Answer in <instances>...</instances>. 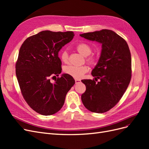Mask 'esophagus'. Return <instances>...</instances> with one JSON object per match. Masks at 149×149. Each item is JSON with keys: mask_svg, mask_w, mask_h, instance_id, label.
<instances>
[{"mask_svg": "<svg viewBox=\"0 0 149 149\" xmlns=\"http://www.w3.org/2000/svg\"><path fill=\"white\" fill-rule=\"evenodd\" d=\"M81 83V81L79 79H75V83L76 84H79Z\"/></svg>", "mask_w": 149, "mask_h": 149, "instance_id": "34e87169", "label": "esophagus"}]
</instances>
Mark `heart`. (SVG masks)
<instances>
[{"mask_svg":"<svg viewBox=\"0 0 149 149\" xmlns=\"http://www.w3.org/2000/svg\"><path fill=\"white\" fill-rule=\"evenodd\" d=\"M77 51L84 56H88L92 52V48L88 44L86 43H80L76 47ZM60 58L64 63H68L69 62V55L67 50L64 49L60 53ZM88 63L94 66L96 64L97 59L94 56H89L86 58ZM65 73L71 76L76 79H81L88 71V68L86 66H76L73 65H68L65 66L63 68Z\"/></svg>","mask_w":149,"mask_h":149,"instance_id":"b5f03b06","label":"heart"}]
</instances>
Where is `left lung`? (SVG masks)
<instances>
[{
	"label": "left lung",
	"mask_w": 149,
	"mask_h": 149,
	"mask_svg": "<svg viewBox=\"0 0 149 149\" xmlns=\"http://www.w3.org/2000/svg\"><path fill=\"white\" fill-rule=\"evenodd\" d=\"M86 39L102 44L101 56L92 71L94 79H84L86 89L81 100L89 111L104 113L116 105L125 92L131 79V55L125 40L114 31L81 34Z\"/></svg>",
	"instance_id": "obj_1"
}]
</instances>
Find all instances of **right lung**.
Here are the masks:
<instances>
[{
  "label": "right lung",
  "instance_id": "obj_1",
  "mask_svg": "<svg viewBox=\"0 0 149 149\" xmlns=\"http://www.w3.org/2000/svg\"><path fill=\"white\" fill-rule=\"evenodd\" d=\"M74 36L73 31H40L26 38L20 48L15 65L17 78L22 96L37 113L49 116L64 104L67 93L75 83L73 77L61 73L58 52Z\"/></svg>",
  "mask_w": 149,
  "mask_h": 149
}]
</instances>
